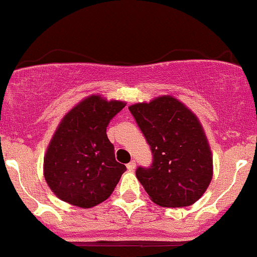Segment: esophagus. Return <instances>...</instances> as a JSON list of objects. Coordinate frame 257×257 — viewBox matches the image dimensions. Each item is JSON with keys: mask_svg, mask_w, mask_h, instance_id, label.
Wrapping results in <instances>:
<instances>
[{"mask_svg": "<svg viewBox=\"0 0 257 257\" xmlns=\"http://www.w3.org/2000/svg\"><path fill=\"white\" fill-rule=\"evenodd\" d=\"M136 167H137L136 160H132V162L129 163V164H126V169H128L129 172H133V170L136 169Z\"/></svg>", "mask_w": 257, "mask_h": 257, "instance_id": "34e87169", "label": "esophagus"}]
</instances>
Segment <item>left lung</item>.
<instances>
[{
	"instance_id": "1",
	"label": "left lung",
	"mask_w": 257,
	"mask_h": 257,
	"mask_svg": "<svg viewBox=\"0 0 257 257\" xmlns=\"http://www.w3.org/2000/svg\"><path fill=\"white\" fill-rule=\"evenodd\" d=\"M129 110L153 153L152 167L136 172L150 200L164 208L198 201L212 179L211 149L198 116L172 95Z\"/></svg>"
}]
</instances>
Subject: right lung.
I'll use <instances>...</instances> for the list:
<instances>
[{
  "instance_id": "1",
  "label": "right lung",
  "mask_w": 257,
  "mask_h": 257,
  "mask_svg": "<svg viewBox=\"0 0 257 257\" xmlns=\"http://www.w3.org/2000/svg\"><path fill=\"white\" fill-rule=\"evenodd\" d=\"M125 104L92 94L62 118L43 160V175L57 198L83 209L109 198L126 168L115 160L107 125Z\"/></svg>"
}]
</instances>
